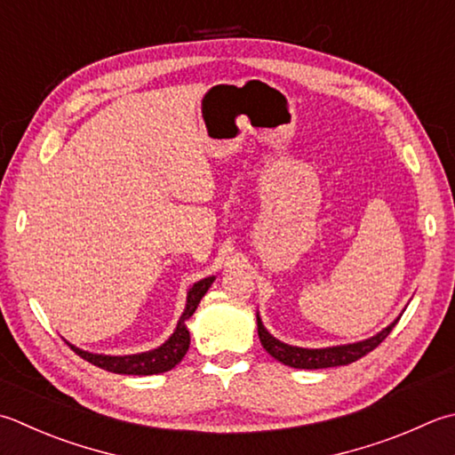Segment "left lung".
Masks as SVG:
<instances>
[{
	"label": "left lung",
	"instance_id": "left-lung-1",
	"mask_svg": "<svg viewBox=\"0 0 455 455\" xmlns=\"http://www.w3.org/2000/svg\"><path fill=\"white\" fill-rule=\"evenodd\" d=\"M400 315L393 323L382 329V331L369 337V339H363L357 343H347V345L323 347V349H306V347L288 345L280 339H275L268 329L264 327L258 311H256V325H258V337H260L262 347L275 361L288 364V367H293V369H327V367H341V364L355 363L357 359L364 357L367 353H371L375 347H379L387 339V335L393 331V327L398 323Z\"/></svg>",
	"mask_w": 455,
	"mask_h": 455
}]
</instances>
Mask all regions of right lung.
I'll return each mask as SVG.
<instances>
[{"label": "right lung", "mask_w": 455, "mask_h": 455, "mask_svg": "<svg viewBox=\"0 0 455 455\" xmlns=\"http://www.w3.org/2000/svg\"><path fill=\"white\" fill-rule=\"evenodd\" d=\"M215 282V275H209V278H203L199 282H195L193 286L187 291V304L183 314L177 322L175 331L169 335V339L162 343L156 349L146 351V353H133V355H102V353H91L84 349H78L73 343H68L70 349H73L78 357H83L84 361L96 364L104 371L116 372V375H159V372L172 371L177 363H180L187 349H189L191 337H189V329H187V319H189L195 309H197L199 301L203 299L204 293L211 288V283Z\"/></svg>", "instance_id": "1"}]
</instances>
